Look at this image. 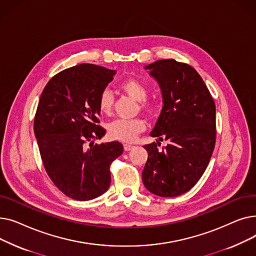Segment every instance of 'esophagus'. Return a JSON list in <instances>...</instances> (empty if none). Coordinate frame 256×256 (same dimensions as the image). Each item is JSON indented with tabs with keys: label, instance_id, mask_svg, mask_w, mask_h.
<instances>
[{
	"label": "esophagus",
	"instance_id": "1",
	"mask_svg": "<svg viewBox=\"0 0 256 256\" xmlns=\"http://www.w3.org/2000/svg\"><path fill=\"white\" fill-rule=\"evenodd\" d=\"M124 150H126V152H130V150L134 148V146L130 145V144H124Z\"/></svg>",
	"mask_w": 256,
	"mask_h": 256
}]
</instances>
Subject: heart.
Returning <instances> with one entry per match:
<instances>
[{"mask_svg":"<svg viewBox=\"0 0 256 256\" xmlns=\"http://www.w3.org/2000/svg\"><path fill=\"white\" fill-rule=\"evenodd\" d=\"M120 89L122 90L132 100L140 102V109L152 112L154 109V104L150 102H147L146 98L148 94L146 86L136 78H128L124 80L120 84ZM114 102L113 94L110 90H104L98 100V109L100 113L109 115L112 111ZM145 128L144 120L140 118L135 119H116L108 124V135L113 140L130 142L136 138L139 132H143Z\"/></svg>","mask_w":256,"mask_h":256,"instance_id":"1","label":"heart"}]
</instances>
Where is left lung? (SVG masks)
I'll return each instance as SVG.
<instances>
[{
	"instance_id": "8db88e82",
	"label": "left lung",
	"mask_w": 256,
	"mask_h": 256,
	"mask_svg": "<svg viewBox=\"0 0 256 256\" xmlns=\"http://www.w3.org/2000/svg\"><path fill=\"white\" fill-rule=\"evenodd\" d=\"M160 86L163 108L144 148L148 158L142 180L160 197L180 196L196 184L206 171L216 142V106L204 80L192 66L173 59L146 65Z\"/></svg>"
}]
</instances>
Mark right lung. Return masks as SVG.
I'll return each instance as SVG.
<instances>
[{"label":"right lung","instance_id":"right-lung-1","mask_svg":"<svg viewBox=\"0 0 256 256\" xmlns=\"http://www.w3.org/2000/svg\"><path fill=\"white\" fill-rule=\"evenodd\" d=\"M116 70L83 63L52 76L40 96L34 134L46 173L66 196L87 201L110 186V165L124 152L114 141L94 144L106 130L98 100Z\"/></svg>","mask_w":256,"mask_h":256}]
</instances>
